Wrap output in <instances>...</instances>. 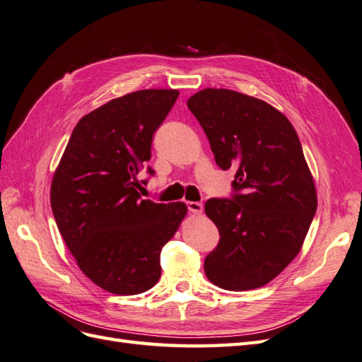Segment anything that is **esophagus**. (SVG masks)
<instances>
[{
    "label": "esophagus",
    "instance_id": "esophagus-1",
    "mask_svg": "<svg viewBox=\"0 0 362 362\" xmlns=\"http://www.w3.org/2000/svg\"><path fill=\"white\" fill-rule=\"evenodd\" d=\"M187 208L189 211L193 214H201L204 211V205L201 202H187Z\"/></svg>",
    "mask_w": 362,
    "mask_h": 362
}]
</instances>
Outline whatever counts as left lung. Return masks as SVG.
Listing matches in <instances>:
<instances>
[{"instance_id":"left-lung-1","label":"left lung","mask_w":362,"mask_h":362,"mask_svg":"<svg viewBox=\"0 0 362 362\" xmlns=\"http://www.w3.org/2000/svg\"><path fill=\"white\" fill-rule=\"evenodd\" d=\"M187 107L217 166L235 169L231 199L205 202L221 234L205 258V275L229 291L266 286L299 254L317 210L298 133L275 107L234 90L204 89Z\"/></svg>"}]
</instances>
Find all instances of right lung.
Masks as SVG:
<instances>
[{"label":"right lung","mask_w":362,"mask_h":362,"mask_svg":"<svg viewBox=\"0 0 362 362\" xmlns=\"http://www.w3.org/2000/svg\"><path fill=\"white\" fill-rule=\"evenodd\" d=\"M178 95L137 90L83 116L54 172L51 208L64 243L84 275L113 294L156 286L161 249L187 214L184 202L157 204L137 192L152 136Z\"/></svg>","instance_id":"obj_1"}]
</instances>
